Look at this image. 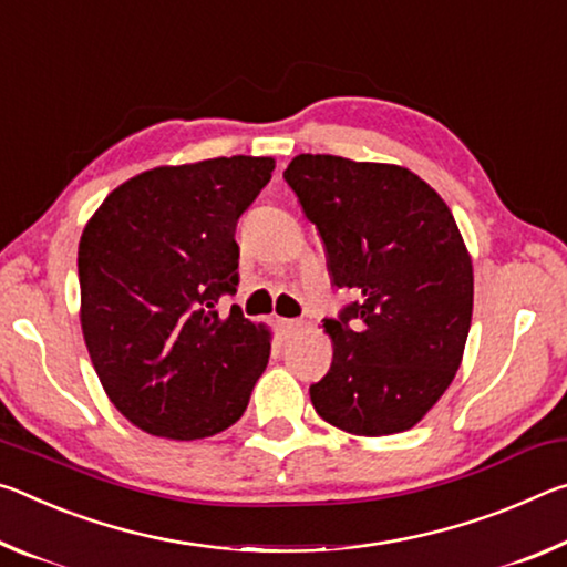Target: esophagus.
Listing matches in <instances>:
<instances>
[{"label":"esophagus","instance_id":"1","mask_svg":"<svg viewBox=\"0 0 567 567\" xmlns=\"http://www.w3.org/2000/svg\"><path fill=\"white\" fill-rule=\"evenodd\" d=\"M303 327L301 321H296V319H278V329H281L284 333H293V331H299Z\"/></svg>","mask_w":567,"mask_h":567}]
</instances>
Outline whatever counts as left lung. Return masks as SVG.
<instances>
[{
  "instance_id": "1",
  "label": "left lung",
  "mask_w": 567,
  "mask_h": 567,
  "mask_svg": "<svg viewBox=\"0 0 567 567\" xmlns=\"http://www.w3.org/2000/svg\"><path fill=\"white\" fill-rule=\"evenodd\" d=\"M317 226L331 284L359 301L323 321L333 359L311 404L359 437L412 430L447 392L465 354L472 258L447 203L392 163L301 153L284 171Z\"/></svg>"
}]
</instances>
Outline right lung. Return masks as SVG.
Masks as SVG:
<instances>
[{
  "mask_svg": "<svg viewBox=\"0 0 567 567\" xmlns=\"http://www.w3.org/2000/svg\"><path fill=\"white\" fill-rule=\"evenodd\" d=\"M276 168L234 155L137 173L92 213L78 248L80 323L100 384L137 430L213 437L246 412L271 354L238 306L236 223Z\"/></svg>",
  "mask_w": 567,
  "mask_h": 567,
  "instance_id": "obj_1",
  "label": "right lung"
}]
</instances>
